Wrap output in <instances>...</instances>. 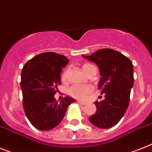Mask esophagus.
Segmentation results:
<instances>
[{
  "label": "esophagus",
  "instance_id": "34e87169",
  "mask_svg": "<svg viewBox=\"0 0 152 152\" xmlns=\"http://www.w3.org/2000/svg\"><path fill=\"white\" fill-rule=\"evenodd\" d=\"M77 103H79L80 104H82V105H85V104H86V102H82V101H77Z\"/></svg>",
  "mask_w": 152,
  "mask_h": 152
}]
</instances>
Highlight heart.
<instances>
[{"instance_id":"b5f03b06","label":"heart","mask_w":152,"mask_h":152,"mask_svg":"<svg viewBox=\"0 0 152 152\" xmlns=\"http://www.w3.org/2000/svg\"><path fill=\"white\" fill-rule=\"evenodd\" d=\"M92 66H93L92 64L88 63L83 64V71L85 72L87 69H88L89 67H92ZM67 71H68L67 70H65L62 74L61 78L63 81L66 80V78H67ZM91 91L92 88L91 86H88V85H74L71 88H70L68 93H69L70 95L74 97V98H77V99H84Z\"/></svg>"}]
</instances>
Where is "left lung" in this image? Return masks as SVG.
I'll use <instances>...</instances> for the list:
<instances>
[{
  "mask_svg": "<svg viewBox=\"0 0 152 152\" xmlns=\"http://www.w3.org/2000/svg\"><path fill=\"white\" fill-rule=\"evenodd\" d=\"M99 67L98 89L104 94V100L94 102L97 111L89 118L93 125L110 128L122 118L129 104L132 88L134 85L132 62L121 53L110 48L100 49L89 56L82 55Z\"/></svg>",
  "mask_w": 152,
  "mask_h": 152,
  "instance_id": "1",
  "label": "left lung"
}]
</instances>
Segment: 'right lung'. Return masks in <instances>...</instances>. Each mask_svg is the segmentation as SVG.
<instances>
[{"label": "right lung", "mask_w": 152, "mask_h": 152, "mask_svg": "<svg viewBox=\"0 0 152 152\" xmlns=\"http://www.w3.org/2000/svg\"><path fill=\"white\" fill-rule=\"evenodd\" d=\"M69 60L54 52L37 54L24 64L20 88L25 115L38 130H51L60 124L75 99L66 97L59 103L54 98L61 85V73Z\"/></svg>", "instance_id": "right-lung-1"}]
</instances>
